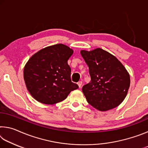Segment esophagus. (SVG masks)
<instances>
[{"label": "esophagus", "instance_id": "34e87169", "mask_svg": "<svg viewBox=\"0 0 148 148\" xmlns=\"http://www.w3.org/2000/svg\"><path fill=\"white\" fill-rule=\"evenodd\" d=\"M77 85H78L79 87H81L82 85V81H79L78 82H77Z\"/></svg>", "mask_w": 148, "mask_h": 148}]
</instances>
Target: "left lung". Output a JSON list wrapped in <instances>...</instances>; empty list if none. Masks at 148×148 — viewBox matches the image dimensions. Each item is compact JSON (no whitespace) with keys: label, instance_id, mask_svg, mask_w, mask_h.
<instances>
[{"label":"left lung","instance_id":"obj_1","mask_svg":"<svg viewBox=\"0 0 148 148\" xmlns=\"http://www.w3.org/2000/svg\"><path fill=\"white\" fill-rule=\"evenodd\" d=\"M91 82L82 87L88 103L100 111L114 108L123 101L130 86V76L116 57L101 48L82 50Z\"/></svg>","mask_w":148,"mask_h":148}]
</instances>
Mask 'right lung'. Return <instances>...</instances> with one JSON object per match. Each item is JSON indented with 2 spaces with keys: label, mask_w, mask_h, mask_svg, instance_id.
Returning a JSON list of instances; mask_svg holds the SVG:
<instances>
[{
  "label": "right lung",
  "mask_w": 148,
  "mask_h": 148,
  "mask_svg": "<svg viewBox=\"0 0 148 148\" xmlns=\"http://www.w3.org/2000/svg\"><path fill=\"white\" fill-rule=\"evenodd\" d=\"M73 50L59 44L40 50L29 59L24 68L27 88L41 103L53 104L63 101L78 86L71 82L69 59Z\"/></svg>",
  "instance_id": "add662e5"
}]
</instances>
